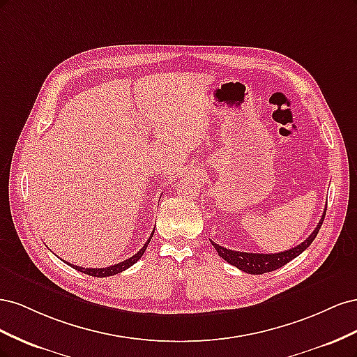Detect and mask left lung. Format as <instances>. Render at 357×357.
<instances>
[{
    "mask_svg": "<svg viewBox=\"0 0 357 357\" xmlns=\"http://www.w3.org/2000/svg\"><path fill=\"white\" fill-rule=\"evenodd\" d=\"M325 214H326V210L323 211V215H321L319 225L316 226V229L312 231V234L308 236L307 240H304V243H301L299 245L290 248V250H284L280 253H269V255L245 253V252H235V250H231V248H225L213 241H211V244L215 250H218V253L222 259H225L226 262L236 266L247 274L271 273V271H275V269H278V268L284 266L287 262L291 261V259L299 256L312 241H314V238L320 231V226H321L323 220H325Z\"/></svg>",
    "mask_w": 357,
    "mask_h": 357,
    "instance_id": "obj_1",
    "label": "left lung"
}]
</instances>
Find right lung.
Masks as SVG:
<instances>
[{"instance_id": "obj_1", "label": "right lung", "mask_w": 357, "mask_h": 357, "mask_svg": "<svg viewBox=\"0 0 357 357\" xmlns=\"http://www.w3.org/2000/svg\"><path fill=\"white\" fill-rule=\"evenodd\" d=\"M153 234H155V231L152 232V235H150V238H149L147 243L143 245V248H139V250H138L132 257L126 259V261H123V262H119V264L110 265V266H107V268H83V266H77V265H73V264H68V262H67V264H68L70 266H73L74 269H77V271L84 273V274H88V275H92V277H110V275L119 274V273L125 271V269H128L129 266H132V265L138 261V259L144 255L146 248H147L150 240H152Z\"/></svg>"}]
</instances>
